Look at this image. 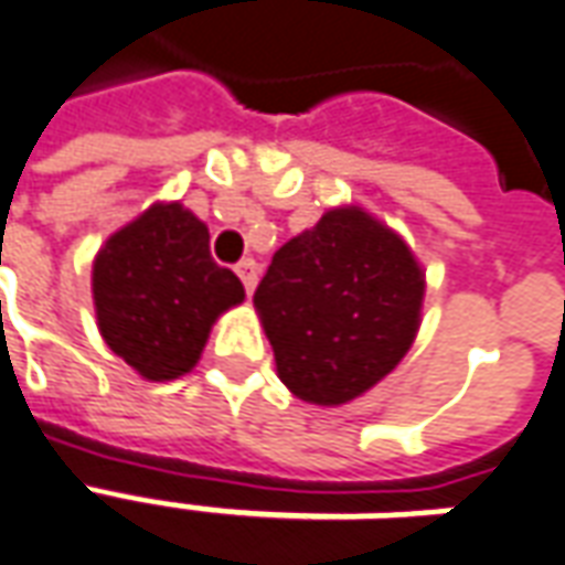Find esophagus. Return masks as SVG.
Returning <instances> with one entry per match:
<instances>
[{"label":"esophagus","instance_id":"obj_1","mask_svg":"<svg viewBox=\"0 0 565 565\" xmlns=\"http://www.w3.org/2000/svg\"><path fill=\"white\" fill-rule=\"evenodd\" d=\"M237 276L243 279L246 295H252V291H255V282H258V264L252 262V258H243V262L237 264Z\"/></svg>","mask_w":565,"mask_h":565}]
</instances>
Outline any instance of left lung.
<instances>
[{"mask_svg":"<svg viewBox=\"0 0 565 565\" xmlns=\"http://www.w3.org/2000/svg\"><path fill=\"white\" fill-rule=\"evenodd\" d=\"M423 291L407 243L359 206H343L276 252L255 307L279 380L303 402L343 404L411 350Z\"/></svg>","mask_w":565,"mask_h":565,"instance_id":"left-lung-1","label":"left lung"}]
</instances>
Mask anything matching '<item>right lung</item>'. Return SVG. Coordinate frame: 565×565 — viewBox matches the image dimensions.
Masks as SVG:
<instances>
[{"label": "right lung", "instance_id": "1", "mask_svg": "<svg viewBox=\"0 0 565 565\" xmlns=\"http://www.w3.org/2000/svg\"><path fill=\"white\" fill-rule=\"evenodd\" d=\"M246 298L210 255V231L179 203H158L106 239L94 262L99 334L146 380L198 365L212 322Z\"/></svg>", "mask_w": 565, "mask_h": 565}]
</instances>
